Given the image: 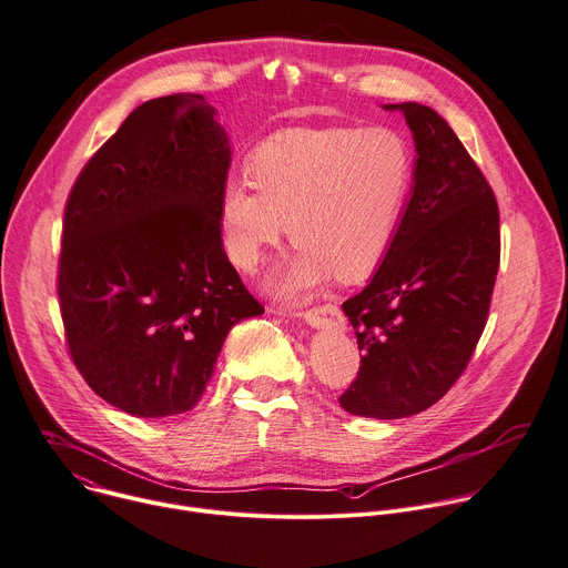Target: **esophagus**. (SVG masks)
I'll return each mask as SVG.
<instances>
[{"label":"esophagus","mask_w":568,"mask_h":568,"mask_svg":"<svg viewBox=\"0 0 568 568\" xmlns=\"http://www.w3.org/2000/svg\"><path fill=\"white\" fill-rule=\"evenodd\" d=\"M272 312H276V310H272ZM301 316H303L305 323L316 325V327L323 325V323H327V321H329V325H334V327H343V325H345V318H343L341 310H338L334 303H327V305L307 310V312H303Z\"/></svg>","instance_id":"34e87169"}]
</instances>
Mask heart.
Returning <instances> with one entry per match:
<instances>
[{
  "mask_svg": "<svg viewBox=\"0 0 568 568\" xmlns=\"http://www.w3.org/2000/svg\"><path fill=\"white\" fill-rule=\"evenodd\" d=\"M250 171L221 189L225 254L256 274L290 230L296 252L267 287L294 303L332 274L349 283L382 265L408 210L415 153L390 126H294L265 138Z\"/></svg>",
  "mask_w": 568,
  "mask_h": 568,
  "instance_id": "heart-1",
  "label": "heart"
}]
</instances>
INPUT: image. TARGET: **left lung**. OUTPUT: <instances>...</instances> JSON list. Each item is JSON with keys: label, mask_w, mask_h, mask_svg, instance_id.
<instances>
[{"label": "left lung", "mask_w": 568, "mask_h": 568, "mask_svg": "<svg viewBox=\"0 0 568 568\" xmlns=\"http://www.w3.org/2000/svg\"><path fill=\"white\" fill-rule=\"evenodd\" d=\"M402 111L415 182L399 234L372 281L343 303L361 367L338 397L349 415L402 419L437 404L484 332L499 270V210L450 124L419 102Z\"/></svg>", "instance_id": "obj_1"}]
</instances>
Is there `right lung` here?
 Segmentation results:
<instances>
[{
	"instance_id": "add662e5",
	"label": "right lung",
	"mask_w": 568,
	"mask_h": 568,
	"mask_svg": "<svg viewBox=\"0 0 568 568\" xmlns=\"http://www.w3.org/2000/svg\"><path fill=\"white\" fill-rule=\"evenodd\" d=\"M216 113L199 93L140 104L67 201L58 294L69 352L89 388L133 417L192 410L230 329L265 312L223 247L232 146Z\"/></svg>"
}]
</instances>
